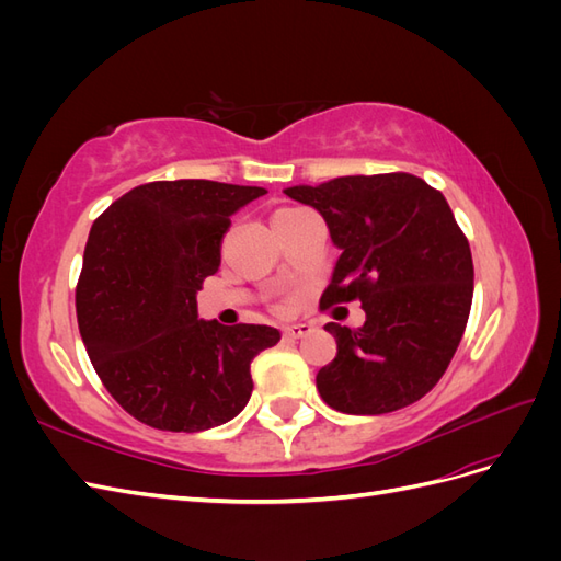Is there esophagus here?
Masks as SVG:
<instances>
[{
  "mask_svg": "<svg viewBox=\"0 0 561 561\" xmlns=\"http://www.w3.org/2000/svg\"><path fill=\"white\" fill-rule=\"evenodd\" d=\"M311 332H313L311 325H307V322H299V325H287V328L283 330V336H285V339H301V336H307V334H311Z\"/></svg>",
  "mask_w": 561,
  "mask_h": 561,
  "instance_id": "esophagus-1",
  "label": "esophagus"
}]
</instances>
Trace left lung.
I'll list each match as a JSON object with an SVG mask.
<instances>
[{
  "instance_id": "left-lung-1",
  "label": "left lung",
  "mask_w": 561,
  "mask_h": 561,
  "mask_svg": "<svg viewBox=\"0 0 561 561\" xmlns=\"http://www.w3.org/2000/svg\"><path fill=\"white\" fill-rule=\"evenodd\" d=\"M285 194L325 219L342 250L320 307L360 299L365 325L328 322L336 358L316 377L344 414L375 416L421 400L461 344L472 254L447 198L410 173L348 175Z\"/></svg>"
}]
</instances>
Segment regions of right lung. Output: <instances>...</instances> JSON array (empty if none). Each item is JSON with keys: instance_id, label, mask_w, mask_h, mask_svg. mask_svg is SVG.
Segmentation results:
<instances>
[{"instance_id": "1", "label": "right lung", "mask_w": 561, "mask_h": 561, "mask_svg": "<svg viewBox=\"0 0 561 561\" xmlns=\"http://www.w3.org/2000/svg\"><path fill=\"white\" fill-rule=\"evenodd\" d=\"M264 194L210 180L149 182L91 227L79 332L110 396L151 428L198 433L239 416L252 396V358L280 342L276 328H225L196 309L231 215Z\"/></svg>"}]
</instances>
